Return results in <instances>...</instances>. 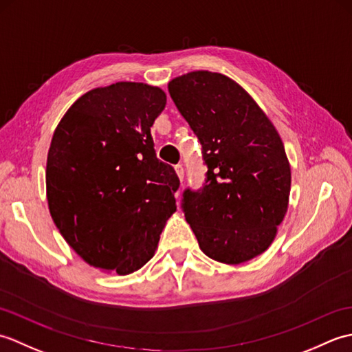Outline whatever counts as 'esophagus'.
Returning <instances> with one entry per match:
<instances>
[{"mask_svg": "<svg viewBox=\"0 0 352 352\" xmlns=\"http://www.w3.org/2000/svg\"><path fill=\"white\" fill-rule=\"evenodd\" d=\"M175 172H177L178 178H180V182L183 183V180H184V169H183L182 164H177V166H175Z\"/></svg>", "mask_w": 352, "mask_h": 352, "instance_id": "obj_1", "label": "esophagus"}]
</instances>
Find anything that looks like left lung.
Masks as SVG:
<instances>
[{"instance_id":"obj_1","label":"left lung","mask_w":352,"mask_h":352,"mask_svg":"<svg viewBox=\"0 0 352 352\" xmlns=\"http://www.w3.org/2000/svg\"><path fill=\"white\" fill-rule=\"evenodd\" d=\"M177 109L203 145L204 188L183 212L207 257L241 265L265 252L287 212L290 164L278 131L234 80L193 71L169 81Z\"/></svg>"}]
</instances>
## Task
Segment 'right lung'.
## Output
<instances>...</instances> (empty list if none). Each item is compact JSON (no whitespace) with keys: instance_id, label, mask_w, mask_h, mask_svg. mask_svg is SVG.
I'll return each mask as SVG.
<instances>
[{"instance_id":"obj_1","label":"right lung","mask_w":352,"mask_h":352,"mask_svg":"<svg viewBox=\"0 0 352 352\" xmlns=\"http://www.w3.org/2000/svg\"><path fill=\"white\" fill-rule=\"evenodd\" d=\"M160 87L118 81L81 95L52 134L47 159L51 218L87 265L129 275L153 258L180 180L155 157L151 126Z\"/></svg>"}]
</instances>
